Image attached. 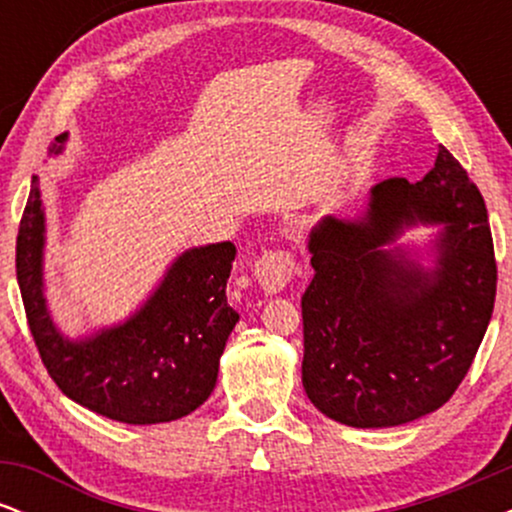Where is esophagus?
Here are the masks:
<instances>
[{
	"label": "esophagus",
	"instance_id": "34e87169",
	"mask_svg": "<svg viewBox=\"0 0 512 512\" xmlns=\"http://www.w3.org/2000/svg\"><path fill=\"white\" fill-rule=\"evenodd\" d=\"M293 269V255L286 250H269L262 257H257L255 262V281L260 284L264 293H279L286 289V284L291 281Z\"/></svg>",
	"mask_w": 512,
	"mask_h": 512
}]
</instances>
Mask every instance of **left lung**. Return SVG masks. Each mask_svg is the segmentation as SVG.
Segmentation results:
<instances>
[{"label": "left lung", "instance_id": "left-lung-1", "mask_svg": "<svg viewBox=\"0 0 512 512\" xmlns=\"http://www.w3.org/2000/svg\"><path fill=\"white\" fill-rule=\"evenodd\" d=\"M444 226L437 267L389 245ZM315 276L301 298L303 387L339 424L387 428L431 414L472 366L496 301V257L479 187L445 146L424 180L370 187L366 214L310 231Z\"/></svg>", "mask_w": 512, "mask_h": 512}]
</instances>
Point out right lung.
Listing matches in <instances>:
<instances>
[{"instance_id": "add662e5", "label": "right lung", "mask_w": 512, "mask_h": 512, "mask_svg": "<svg viewBox=\"0 0 512 512\" xmlns=\"http://www.w3.org/2000/svg\"><path fill=\"white\" fill-rule=\"evenodd\" d=\"M67 132L50 146L60 156ZM45 211L38 178L16 238V279L28 327L57 387L81 407L122 424H163L192 414L214 392L219 358L238 313L226 301L236 245L185 250L125 322L69 339L43 293Z\"/></svg>"}]
</instances>
